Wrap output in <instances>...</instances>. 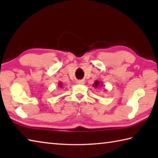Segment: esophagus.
Wrapping results in <instances>:
<instances>
[{"label":"esophagus","mask_w":158,"mask_h":158,"mask_svg":"<svg viewBox=\"0 0 158 158\" xmlns=\"http://www.w3.org/2000/svg\"><path fill=\"white\" fill-rule=\"evenodd\" d=\"M76 84H84V81L83 80H78L76 81Z\"/></svg>","instance_id":"1"}]
</instances>
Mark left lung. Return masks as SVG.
I'll return each mask as SVG.
<instances>
[{
  "label": "left lung",
  "mask_w": 158,
  "mask_h": 158,
  "mask_svg": "<svg viewBox=\"0 0 158 158\" xmlns=\"http://www.w3.org/2000/svg\"><path fill=\"white\" fill-rule=\"evenodd\" d=\"M93 86L94 87V88H95V89H98V88H102V87H103L102 82L100 81H98V80H96V81H95V82L93 83Z\"/></svg>",
  "instance_id": "obj_1"
}]
</instances>
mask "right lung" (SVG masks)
Wrapping results in <instances>:
<instances>
[{"label": "right lung", "instance_id": "obj_1", "mask_svg": "<svg viewBox=\"0 0 158 158\" xmlns=\"http://www.w3.org/2000/svg\"><path fill=\"white\" fill-rule=\"evenodd\" d=\"M58 88H62V87H63V83L61 82V81L58 82Z\"/></svg>", "mask_w": 158, "mask_h": 158}]
</instances>
